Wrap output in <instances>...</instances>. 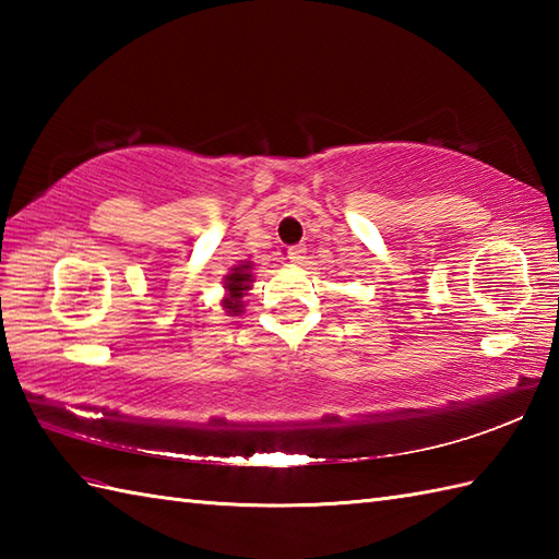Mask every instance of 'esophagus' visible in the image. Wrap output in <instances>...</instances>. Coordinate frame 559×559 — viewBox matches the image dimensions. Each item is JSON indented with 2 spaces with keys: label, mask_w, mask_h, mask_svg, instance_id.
Returning a JSON list of instances; mask_svg holds the SVG:
<instances>
[{
  "label": "esophagus",
  "mask_w": 559,
  "mask_h": 559,
  "mask_svg": "<svg viewBox=\"0 0 559 559\" xmlns=\"http://www.w3.org/2000/svg\"><path fill=\"white\" fill-rule=\"evenodd\" d=\"M305 252H307L305 245H290L286 249V254H288V259L293 261V264H300V261L305 259Z\"/></svg>",
  "instance_id": "34e87169"
}]
</instances>
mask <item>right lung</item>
Returning a JSON list of instances; mask_svg holds the SVG:
<instances>
[{
	"instance_id": "add662e5",
	"label": "right lung",
	"mask_w": 559,
	"mask_h": 559,
	"mask_svg": "<svg viewBox=\"0 0 559 559\" xmlns=\"http://www.w3.org/2000/svg\"><path fill=\"white\" fill-rule=\"evenodd\" d=\"M249 269H252V264H249V261H245V264L235 266L233 273H228V276H225V290H228L230 295L223 300V307L233 317H237V314L242 312V295H245V290H249V281H252V273H249Z\"/></svg>"
}]
</instances>
